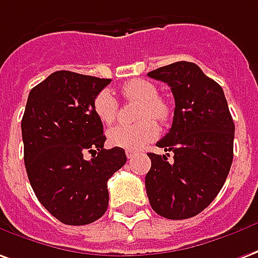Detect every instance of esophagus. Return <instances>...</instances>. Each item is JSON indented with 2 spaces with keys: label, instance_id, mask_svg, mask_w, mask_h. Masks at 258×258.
Listing matches in <instances>:
<instances>
[{
  "label": "esophagus",
  "instance_id": "1",
  "mask_svg": "<svg viewBox=\"0 0 258 258\" xmlns=\"http://www.w3.org/2000/svg\"><path fill=\"white\" fill-rule=\"evenodd\" d=\"M125 155H127V158H128V159H133L135 155H137V152H134V151H127Z\"/></svg>",
  "mask_w": 258,
  "mask_h": 258
}]
</instances>
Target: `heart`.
Wrapping results in <instances>:
<instances>
[{"instance_id": "heart-1", "label": "heart", "mask_w": 258, "mask_h": 258, "mask_svg": "<svg viewBox=\"0 0 258 258\" xmlns=\"http://www.w3.org/2000/svg\"><path fill=\"white\" fill-rule=\"evenodd\" d=\"M121 96L125 100L140 102L137 120H142L134 125H116L107 133V140L111 147L125 151H138L145 144L152 141L158 135V123L166 121L170 114L169 104L159 98V92L155 84L147 79H133L121 86ZM118 103L109 89L100 91L93 99V111L99 120L110 125L117 117ZM153 120H151L150 118Z\"/></svg>"}]
</instances>
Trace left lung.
Wrapping results in <instances>:
<instances>
[{"label":"left lung","mask_w":258,"mask_h":258,"mask_svg":"<svg viewBox=\"0 0 258 258\" xmlns=\"http://www.w3.org/2000/svg\"><path fill=\"white\" fill-rule=\"evenodd\" d=\"M148 77L166 82L176 104L172 128L156 144L166 154H148L149 204L167 219L196 217L221 191L232 166L235 124L228 102L221 85L194 62L177 61Z\"/></svg>","instance_id":"left-lung-1"}]
</instances>
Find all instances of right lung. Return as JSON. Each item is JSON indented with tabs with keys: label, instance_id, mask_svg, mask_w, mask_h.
I'll return each mask as SVG.
<instances>
[{
	"label": "right lung",
	"instance_id": "1",
	"mask_svg": "<svg viewBox=\"0 0 258 258\" xmlns=\"http://www.w3.org/2000/svg\"><path fill=\"white\" fill-rule=\"evenodd\" d=\"M110 81L55 71L29 93L21 124L26 173L40 204L66 225L103 215L107 180L127 162L121 148L104 149L103 124L93 111V99Z\"/></svg>",
	"mask_w": 258,
	"mask_h": 258
}]
</instances>
